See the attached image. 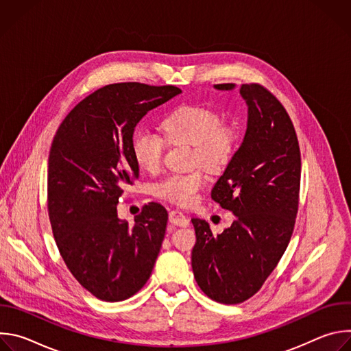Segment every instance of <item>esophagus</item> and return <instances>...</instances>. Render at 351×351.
Instances as JSON below:
<instances>
[{
    "label": "esophagus",
    "instance_id": "1",
    "mask_svg": "<svg viewBox=\"0 0 351 351\" xmlns=\"http://www.w3.org/2000/svg\"><path fill=\"white\" fill-rule=\"evenodd\" d=\"M169 222L176 226H180V228H187L190 225L186 215L179 210H173L169 213Z\"/></svg>",
    "mask_w": 351,
    "mask_h": 351
}]
</instances>
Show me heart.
Returning a JSON list of instances; mask_svg holds the SVG:
<instances>
[{
    "label": "heart",
    "mask_w": 351,
    "mask_h": 351,
    "mask_svg": "<svg viewBox=\"0 0 351 351\" xmlns=\"http://www.w3.org/2000/svg\"><path fill=\"white\" fill-rule=\"evenodd\" d=\"M165 136L172 143H186L193 145V162L203 164L208 169H221L232 158L239 132L234 125L221 122L217 111L199 107L183 106L175 110L162 123ZM167 140L149 128L140 129L133 138V157L145 171L160 169ZM206 184L202 171L187 173H172L154 184V194L179 206L193 204L199 190Z\"/></svg>",
    "instance_id": "obj_1"
}]
</instances>
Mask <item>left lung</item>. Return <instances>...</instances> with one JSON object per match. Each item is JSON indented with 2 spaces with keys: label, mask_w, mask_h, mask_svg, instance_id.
<instances>
[{
  "label": "left lung",
  "mask_w": 351,
  "mask_h": 351,
  "mask_svg": "<svg viewBox=\"0 0 351 351\" xmlns=\"http://www.w3.org/2000/svg\"><path fill=\"white\" fill-rule=\"evenodd\" d=\"M230 91L234 83L215 84ZM247 129L211 197L236 219L214 234L193 218L191 268L197 285L222 304L254 295L290 241L298 208L302 158L293 123L278 99L260 84H241Z\"/></svg>",
  "instance_id": "8db88e82"
}]
</instances>
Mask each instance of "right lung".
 I'll use <instances>...</instances> for the list:
<instances>
[{
    "label": "right lung",
    "instance_id": "obj_1",
    "mask_svg": "<svg viewBox=\"0 0 351 351\" xmlns=\"http://www.w3.org/2000/svg\"><path fill=\"white\" fill-rule=\"evenodd\" d=\"M182 90L115 83L66 115L48 157V215L60 253L76 280L104 302L137 293L153 272L168 213L144 206L134 225L118 218V199L138 176L133 132L138 121Z\"/></svg>",
    "mask_w": 351,
    "mask_h": 351
}]
</instances>
